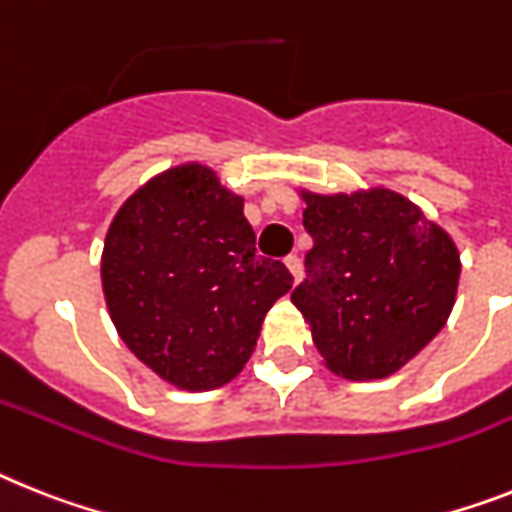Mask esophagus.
Returning a JSON list of instances; mask_svg holds the SVG:
<instances>
[{
    "instance_id": "1",
    "label": "esophagus",
    "mask_w": 512,
    "mask_h": 512,
    "mask_svg": "<svg viewBox=\"0 0 512 512\" xmlns=\"http://www.w3.org/2000/svg\"><path fill=\"white\" fill-rule=\"evenodd\" d=\"M283 263H286L289 273H291V276H294V281H299V278H302V260H299V257L289 255V257H286V260H283Z\"/></svg>"
}]
</instances>
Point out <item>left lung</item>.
Here are the masks:
<instances>
[{
    "mask_svg": "<svg viewBox=\"0 0 512 512\" xmlns=\"http://www.w3.org/2000/svg\"><path fill=\"white\" fill-rule=\"evenodd\" d=\"M312 236L309 278L291 302L322 364L343 380H385L445 328L461 255L453 236L401 192L299 190Z\"/></svg>",
    "mask_w": 512,
    "mask_h": 512,
    "instance_id": "left-lung-1",
    "label": "left lung"
}]
</instances>
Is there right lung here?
I'll use <instances>...</instances> for the list:
<instances>
[{
	"label": "right lung",
	"mask_w": 512,
	"mask_h": 512,
	"mask_svg": "<svg viewBox=\"0 0 512 512\" xmlns=\"http://www.w3.org/2000/svg\"><path fill=\"white\" fill-rule=\"evenodd\" d=\"M291 273L255 255L244 197L187 161L137 187L101 252L109 317L127 349L176 390H216L244 369Z\"/></svg>",
	"instance_id": "obj_1"
}]
</instances>
